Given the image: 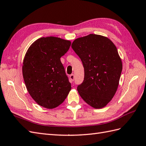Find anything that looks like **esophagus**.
<instances>
[{"instance_id":"obj_1","label":"esophagus","mask_w":146,"mask_h":146,"mask_svg":"<svg viewBox=\"0 0 146 146\" xmlns=\"http://www.w3.org/2000/svg\"><path fill=\"white\" fill-rule=\"evenodd\" d=\"M70 80L72 81H74V76L73 74H71V75L70 76Z\"/></svg>"}]
</instances>
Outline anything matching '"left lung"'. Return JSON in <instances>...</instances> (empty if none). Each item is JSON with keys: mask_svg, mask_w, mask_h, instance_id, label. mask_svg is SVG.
Wrapping results in <instances>:
<instances>
[{"mask_svg": "<svg viewBox=\"0 0 146 146\" xmlns=\"http://www.w3.org/2000/svg\"><path fill=\"white\" fill-rule=\"evenodd\" d=\"M72 47L84 68V81L78 93L94 109L106 106L118 86L122 62L115 44L107 37L90 34L74 40Z\"/></svg>", "mask_w": 146, "mask_h": 146, "instance_id": "1", "label": "left lung"}]
</instances>
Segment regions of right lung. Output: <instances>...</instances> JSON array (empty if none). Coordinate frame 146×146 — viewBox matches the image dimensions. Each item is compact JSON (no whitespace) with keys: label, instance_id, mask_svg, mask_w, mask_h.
I'll use <instances>...</instances> for the list:
<instances>
[{"label":"right lung","instance_id":"1","mask_svg":"<svg viewBox=\"0 0 146 146\" xmlns=\"http://www.w3.org/2000/svg\"><path fill=\"white\" fill-rule=\"evenodd\" d=\"M71 42L57 37H40L29 47L22 72L27 90L38 105L54 109L66 98L72 87L60 61Z\"/></svg>","mask_w":146,"mask_h":146}]
</instances>
